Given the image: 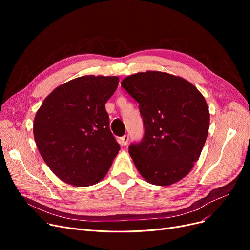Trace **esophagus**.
<instances>
[{"mask_svg":"<svg viewBox=\"0 0 250 250\" xmlns=\"http://www.w3.org/2000/svg\"><path fill=\"white\" fill-rule=\"evenodd\" d=\"M128 140H129L128 135H125L124 137H122V138H121V140H120V142H121V145H122V146H125L126 144L128 143Z\"/></svg>","mask_w":250,"mask_h":250,"instance_id":"34e87169","label":"esophagus"}]
</instances>
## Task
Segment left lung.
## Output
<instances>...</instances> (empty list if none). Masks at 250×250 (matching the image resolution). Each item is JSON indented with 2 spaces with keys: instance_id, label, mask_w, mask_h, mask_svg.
Masks as SVG:
<instances>
[{
  "instance_id": "left-lung-1",
  "label": "left lung",
  "mask_w": 250,
  "mask_h": 250,
  "mask_svg": "<svg viewBox=\"0 0 250 250\" xmlns=\"http://www.w3.org/2000/svg\"><path fill=\"white\" fill-rule=\"evenodd\" d=\"M122 87L138 101L145 126L141 143L128 150L140 174L160 187L186 177L208 133L205 97L186 79L158 71L130 75Z\"/></svg>"
}]
</instances>
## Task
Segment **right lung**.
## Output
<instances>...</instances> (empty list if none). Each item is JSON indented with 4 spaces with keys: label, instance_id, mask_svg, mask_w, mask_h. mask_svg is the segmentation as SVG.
Returning <instances> with one entry per match:
<instances>
[{
    "label": "right lung",
    "instance_id": "add662e5",
    "mask_svg": "<svg viewBox=\"0 0 250 250\" xmlns=\"http://www.w3.org/2000/svg\"><path fill=\"white\" fill-rule=\"evenodd\" d=\"M116 76H83L57 87L37 110L33 135L42 159L61 180L83 188L99 182L120 151L105 103Z\"/></svg>",
    "mask_w": 250,
    "mask_h": 250
}]
</instances>
